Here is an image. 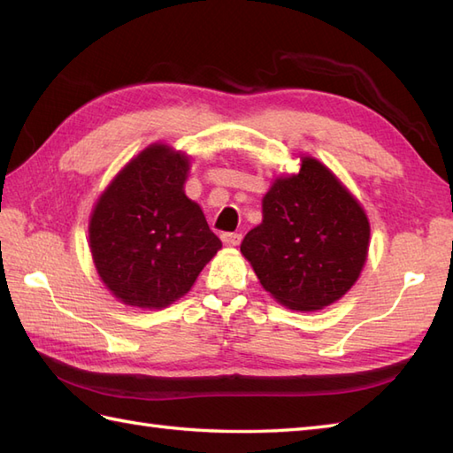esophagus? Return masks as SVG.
I'll use <instances>...</instances> for the list:
<instances>
[{"label":"esophagus","instance_id":"esophagus-1","mask_svg":"<svg viewBox=\"0 0 453 453\" xmlns=\"http://www.w3.org/2000/svg\"><path fill=\"white\" fill-rule=\"evenodd\" d=\"M221 242H224L226 245H232V247H235V245L242 243V234L226 232V234H221Z\"/></svg>","mask_w":453,"mask_h":453}]
</instances>
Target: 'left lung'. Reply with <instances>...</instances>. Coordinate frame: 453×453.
<instances>
[{
    "label": "left lung",
    "instance_id": "1",
    "mask_svg": "<svg viewBox=\"0 0 453 453\" xmlns=\"http://www.w3.org/2000/svg\"><path fill=\"white\" fill-rule=\"evenodd\" d=\"M370 221L342 182L313 157L278 177L263 198V221L242 253L276 302L323 310L350 290L368 257Z\"/></svg>",
    "mask_w": 453,
    "mask_h": 453
}]
</instances>
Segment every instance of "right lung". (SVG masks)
<instances>
[{"mask_svg":"<svg viewBox=\"0 0 453 453\" xmlns=\"http://www.w3.org/2000/svg\"><path fill=\"white\" fill-rule=\"evenodd\" d=\"M188 157L165 143L138 153L99 196L89 247L112 296L161 310L185 296L221 242L185 195Z\"/></svg>","mask_w":453,"mask_h":453,"instance_id":"right-lung-1","label":"right lung"}]
</instances>
